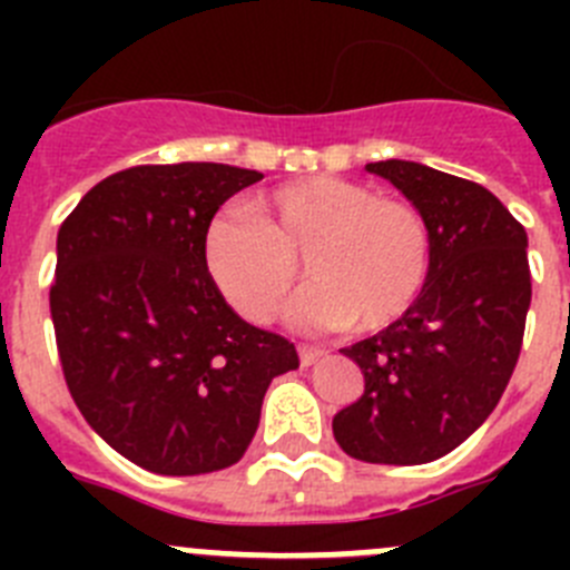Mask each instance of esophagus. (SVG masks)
Here are the masks:
<instances>
[{
	"label": "esophagus",
	"mask_w": 570,
	"mask_h": 570,
	"mask_svg": "<svg viewBox=\"0 0 570 570\" xmlns=\"http://www.w3.org/2000/svg\"><path fill=\"white\" fill-rule=\"evenodd\" d=\"M322 356H325V351H322V347H314V345H302L299 347L302 365H314V362H320Z\"/></svg>",
	"instance_id": "1"
}]
</instances>
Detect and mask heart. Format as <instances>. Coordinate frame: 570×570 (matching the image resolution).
<instances>
[{
  "mask_svg": "<svg viewBox=\"0 0 570 570\" xmlns=\"http://www.w3.org/2000/svg\"><path fill=\"white\" fill-rule=\"evenodd\" d=\"M254 214L216 216L205 265L219 294L250 322H268L299 276L291 302L302 331H382L407 314L431 271V230L414 205L380 199L340 176H308L259 196Z\"/></svg>",
  "mask_w": 570,
  "mask_h": 570,
  "instance_id": "b5f03b06",
  "label": "heart"
}]
</instances>
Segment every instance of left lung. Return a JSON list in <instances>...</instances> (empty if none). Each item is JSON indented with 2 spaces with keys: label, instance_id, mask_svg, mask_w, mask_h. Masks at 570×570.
<instances>
[{
  "label": "left lung",
  "instance_id": "1",
  "mask_svg": "<svg viewBox=\"0 0 570 570\" xmlns=\"http://www.w3.org/2000/svg\"><path fill=\"white\" fill-rule=\"evenodd\" d=\"M425 216L431 271L402 320L342 347L365 394L334 416L347 456L422 465L488 420L517 360L531 305L528 236L488 188L420 163H367Z\"/></svg>",
  "mask_w": 570,
  "mask_h": 570
}]
</instances>
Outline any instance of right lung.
<instances>
[{"instance_id":"add662e5","label":"right lung","mask_w":570,"mask_h":570,"mask_svg":"<svg viewBox=\"0 0 570 570\" xmlns=\"http://www.w3.org/2000/svg\"><path fill=\"white\" fill-rule=\"evenodd\" d=\"M262 174L139 165L88 190L59 228L50 320L88 425L163 476L223 471L259 428L294 342L234 314L205 265V230Z\"/></svg>"}]
</instances>
